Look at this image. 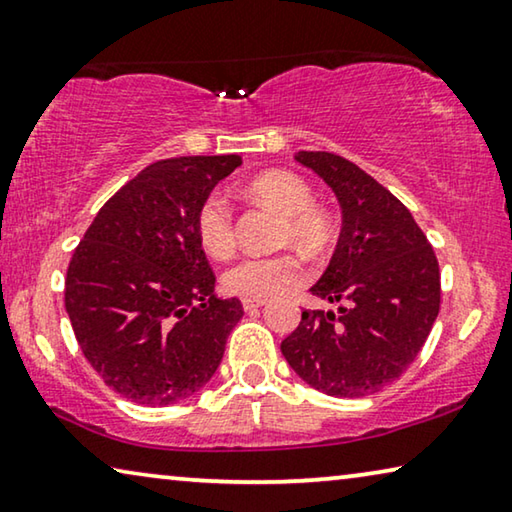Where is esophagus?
I'll list each match as a JSON object with an SVG mask.
<instances>
[{
	"instance_id": "34e87169",
	"label": "esophagus",
	"mask_w": 512,
	"mask_h": 512,
	"mask_svg": "<svg viewBox=\"0 0 512 512\" xmlns=\"http://www.w3.org/2000/svg\"><path fill=\"white\" fill-rule=\"evenodd\" d=\"M263 305H268V300H263V298H242L244 311H254V309L263 307Z\"/></svg>"
}]
</instances>
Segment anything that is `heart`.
Segmentation results:
<instances>
[{
  "mask_svg": "<svg viewBox=\"0 0 512 512\" xmlns=\"http://www.w3.org/2000/svg\"><path fill=\"white\" fill-rule=\"evenodd\" d=\"M247 194L270 205L284 217L281 242L293 244L305 254H316L328 247L332 221L314 205V191L300 175L288 170H268L247 184ZM196 233L201 247L214 258L233 251L235 231L231 205L221 194H210L198 207ZM300 263L291 254L244 256L224 272V288L242 298H270L281 288L300 279Z\"/></svg>",
  "mask_w": 512,
  "mask_h": 512,
  "instance_id": "obj_1",
  "label": "heart"
}]
</instances>
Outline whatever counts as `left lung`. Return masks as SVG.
<instances>
[{
  "mask_svg": "<svg viewBox=\"0 0 512 512\" xmlns=\"http://www.w3.org/2000/svg\"><path fill=\"white\" fill-rule=\"evenodd\" d=\"M342 207V233L323 277L309 288L339 302L305 309L281 353L293 372L330 397H365L402 376L432 330L441 274L411 212L353 161L298 152Z\"/></svg>",
  "mask_w": 512,
  "mask_h": 512,
  "instance_id": "obj_1",
  "label": "left lung"
}]
</instances>
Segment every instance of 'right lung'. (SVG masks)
Returning <instances> with one entry per match:
<instances>
[{"instance_id": "add662e5", "label": "right lung", "mask_w": 512, "mask_h": 512, "mask_svg": "<svg viewBox=\"0 0 512 512\" xmlns=\"http://www.w3.org/2000/svg\"><path fill=\"white\" fill-rule=\"evenodd\" d=\"M242 164L177 157L147 166L101 207L66 270L64 305L80 351L117 395L168 406L217 372L242 318L214 295L198 207Z\"/></svg>"}]
</instances>
